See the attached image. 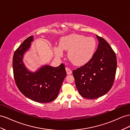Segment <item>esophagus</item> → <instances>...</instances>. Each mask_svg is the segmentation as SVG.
Listing matches in <instances>:
<instances>
[{"mask_svg": "<svg viewBox=\"0 0 130 130\" xmlns=\"http://www.w3.org/2000/svg\"><path fill=\"white\" fill-rule=\"evenodd\" d=\"M65 70H66V73H67L68 75H71V74L72 73V71H71V70H70L69 68H65Z\"/></svg>", "mask_w": 130, "mask_h": 130, "instance_id": "esophagus-1", "label": "esophagus"}]
</instances>
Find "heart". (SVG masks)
I'll use <instances>...</instances> for the list:
<instances>
[{
  "mask_svg": "<svg viewBox=\"0 0 130 130\" xmlns=\"http://www.w3.org/2000/svg\"><path fill=\"white\" fill-rule=\"evenodd\" d=\"M96 48V40L91 37L72 34L62 37L59 46L54 48L57 57L63 55V51H68V57L74 65L81 66L89 61L94 56Z\"/></svg>",
  "mask_w": 130,
  "mask_h": 130,
  "instance_id": "1",
  "label": "heart"
}]
</instances>
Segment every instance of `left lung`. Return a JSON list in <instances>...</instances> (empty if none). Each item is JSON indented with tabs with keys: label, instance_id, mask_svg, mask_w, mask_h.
<instances>
[{
	"label": "left lung",
	"instance_id": "obj_1",
	"mask_svg": "<svg viewBox=\"0 0 130 130\" xmlns=\"http://www.w3.org/2000/svg\"><path fill=\"white\" fill-rule=\"evenodd\" d=\"M96 35L98 48L91 60L73 71L79 93L88 99L99 98L112 88L117 70L116 55L109 43Z\"/></svg>",
	"mask_w": 130,
	"mask_h": 130
}]
</instances>
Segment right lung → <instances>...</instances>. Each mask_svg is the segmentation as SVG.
<instances>
[{
    "instance_id": "obj_1",
    "label": "right lung",
    "mask_w": 130,
    "mask_h": 130,
    "mask_svg": "<svg viewBox=\"0 0 130 130\" xmlns=\"http://www.w3.org/2000/svg\"><path fill=\"white\" fill-rule=\"evenodd\" d=\"M34 36L25 40L13 57L14 78L18 89L25 97L40 103H48L57 98L66 76L63 64L58 67L44 65L35 72L29 70L23 62L25 53L31 47Z\"/></svg>"
}]
</instances>
